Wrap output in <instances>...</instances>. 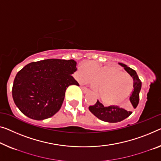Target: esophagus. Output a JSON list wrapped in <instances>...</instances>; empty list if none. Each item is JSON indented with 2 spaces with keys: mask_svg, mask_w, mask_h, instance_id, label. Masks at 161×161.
Masks as SVG:
<instances>
[{
  "mask_svg": "<svg viewBox=\"0 0 161 161\" xmlns=\"http://www.w3.org/2000/svg\"><path fill=\"white\" fill-rule=\"evenodd\" d=\"M81 90H82V92H83L84 93H87V92H89L88 89H87V87H83V86H81Z\"/></svg>",
  "mask_w": 161,
  "mask_h": 161,
  "instance_id": "34e87169",
  "label": "esophagus"
}]
</instances>
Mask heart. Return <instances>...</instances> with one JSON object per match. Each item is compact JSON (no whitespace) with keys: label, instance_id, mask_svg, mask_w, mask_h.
I'll return each instance as SVG.
<instances>
[{"label":"heart","instance_id":"b5f03b06","mask_svg":"<svg viewBox=\"0 0 161 161\" xmlns=\"http://www.w3.org/2000/svg\"><path fill=\"white\" fill-rule=\"evenodd\" d=\"M79 80L81 82L98 84L97 94L107 105H119L130 95L132 91V79L121 69L114 65H84Z\"/></svg>","mask_w":161,"mask_h":161}]
</instances>
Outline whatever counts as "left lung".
Instances as JSON below:
<instances>
[{"label": "left lung", "mask_w": 161, "mask_h": 161, "mask_svg": "<svg viewBox=\"0 0 161 161\" xmlns=\"http://www.w3.org/2000/svg\"><path fill=\"white\" fill-rule=\"evenodd\" d=\"M120 66L124 67L125 71L132 77L134 80V91L132 94L129 97V100L131 105V108H136V106L139 103V99H140V92L142 87V82L140 79H139L137 74L134 69H131L130 67L126 66V64L122 63H119ZM89 110L92 114L102 121L105 122H109V123H116L123 121L124 119H126L131 114V111H127V110L122 108H119L118 106H111L105 107L101 103L99 102L97 100V103L95 105H91L89 107Z\"/></svg>", "instance_id": "obj_1"}]
</instances>
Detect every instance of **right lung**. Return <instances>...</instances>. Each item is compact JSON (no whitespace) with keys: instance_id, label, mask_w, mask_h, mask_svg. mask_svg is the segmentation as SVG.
Listing matches in <instances>:
<instances>
[{"instance_id":"1","label":"right lung","mask_w":161,"mask_h":161,"mask_svg":"<svg viewBox=\"0 0 161 161\" xmlns=\"http://www.w3.org/2000/svg\"><path fill=\"white\" fill-rule=\"evenodd\" d=\"M76 70V62L72 59H46L27 64L14 79V103L29 118H50L61 108L67 87L80 86L71 76Z\"/></svg>"}]
</instances>
